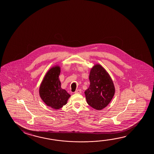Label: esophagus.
<instances>
[{
	"mask_svg": "<svg viewBox=\"0 0 154 154\" xmlns=\"http://www.w3.org/2000/svg\"><path fill=\"white\" fill-rule=\"evenodd\" d=\"M75 93H78V94H80V93H82V91H81V90L80 89H78V90H77L75 92Z\"/></svg>",
	"mask_w": 154,
	"mask_h": 154,
	"instance_id": "1",
	"label": "esophagus"
}]
</instances>
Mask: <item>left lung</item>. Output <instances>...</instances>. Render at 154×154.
I'll use <instances>...</instances> for the list:
<instances>
[{
	"mask_svg": "<svg viewBox=\"0 0 154 154\" xmlns=\"http://www.w3.org/2000/svg\"><path fill=\"white\" fill-rule=\"evenodd\" d=\"M90 86L85 91L87 103L93 109L101 110L107 106L113 97L115 88L109 73L100 65L91 69Z\"/></svg>",
	"mask_w": 154,
	"mask_h": 154,
	"instance_id": "left-lung-1",
	"label": "left lung"
}]
</instances>
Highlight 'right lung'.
I'll use <instances>...</instances> for the list:
<instances>
[{"label": "right lung", "mask_w": 154, "mask_h": 154, "mask_svg": "<svg viewBox=\"0 0 154 154\" xmlns=\"http://www.w3.org/2000/svg\"><path fill=\"white\" fill-rule=\"evenodd\" d=\"M60 68L55 66L46 73L40 87V96L44 103L53 109H58L65 105L70 95L61 88L59 80Z\"/></svg>", "instance_id": "1"}]
</instances>
